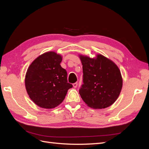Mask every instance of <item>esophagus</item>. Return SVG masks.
<instances>
[{
  "label": "esophagus",
  "instance_id": "esophagus-1",
  "mask_svg": "<svg viewBox=\"0 0 149 149\" xmlns=\"http://www.w3.org/2000/svg\"><path fill=\"white\" fill-rule=\"evenodd\" d=\"M73 86L74 88H76V87H77V86H78V83H73Z\"/></svg>",
  "mask_w": 149,
  "mask_h": 149
}]
</instances>
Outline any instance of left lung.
<instances>
[{"label": "left lung", "instance_id": "1", "mask_svg": "<svg viewBox=\"0 0 149 149\" xmlns=\"http://www.w3.org/2000/svg\"><path fill=\"white\" fill-rule=\"evenodd\" d=\"M83 81L79 93L84 102L94 109H104L118 98L123 87L120 71L113 61L101 55L96 58L80 55Z\"/></svg>", "mask_w": 149, "mask_h": 149}]
</instances>
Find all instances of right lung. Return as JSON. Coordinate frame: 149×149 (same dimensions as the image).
Segmentation results:
<instances>
[{"label": "right lung", "instance_id": "obj_1", "mask_svg": "<svg viewBox=\"0 0 149 149\" xmlns=\"http://www.w3.org/2000/svg\"><path fill=\"white\" fill-rule=\"evenodd\" d=\"M62 57L49 52L39 56L26 71V92L33 102L40 107L52 109L61 104L68 90L73 85L68 83L67 72L61 66Z\"/></svg>", "mask_w": 149, "mask_h": 149}]
</instances>
